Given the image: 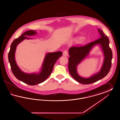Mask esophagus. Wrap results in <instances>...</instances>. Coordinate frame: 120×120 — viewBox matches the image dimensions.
<instances>
[{"instance_id": "esophagus-1", "label": "esophagus", "mask_w": 120, "mask_h": 120, "mask_svg": "<svg viewBox=\"0 0 120 120\" xmlns=\"http://www.w3.org/2000/svg\"><path fill=\"white\" fill-rule=\"evenodd\" d=\"M63 55L64 56L67 57V56L68 55V52L67 51V50H65V51H64V52H63Z\"/></svg>"}]
</instances>
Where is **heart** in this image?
<instances>
[{"mask_svg":"<svg viewBox=\"0 0 120 120\" xmlns=\"http://www.w3.org/2000/svg\"><path fill=\"white\" fill-rule=\"evenodd\" d=\"M80 43H81V41H80Z\"/></svg>","mask_w":120,"mask_h":120,"instance_id":"obj_1","label":"heart"}]
</instances>
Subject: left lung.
<instances>
[{
	"instance_id": "1",
	"label": "left lung",
	"mask_w": 120,
	"mask_h": 120,
	"mask_svg": "<svg viewBox=\"0 0 120 120\" xmlns=\"http://www.w3.org/2000/svg\"><path fill=\"white\" fill-rule=\"evenodd\" d=\"M101 38L85 45L72 46L69 49L68 70L71 76L77 82L84 85L95 82L104 78L109 73L112 66V53L109 46V40L102 30L98 29ZM99 44L101 46L105 55V60L102 68L98 73L90 78L84 79L80 77L76 71V67L88 54L91 48Z\"/></svg>"
}]
</instances>
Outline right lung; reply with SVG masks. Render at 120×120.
Listing matches in <instances>:
<instances>
[{
    "label": "right lung",
    "instance_id": "1",
    "mask_svg": "<svg viewBox=\"0 0 120 120\" xmlns=\"http://www.w3.org/2000/svg\"><path fill=\"white\" fill-rule=\"evenodd\" d=\"M36 34V32L34 30H28L14 40L11 43L10 49L8 54V61L14 75L18 80L30 86H34L45 81L51 74L54 65L57 59L63 54L62 52L60 51L48 53L46 55L41 71L39 74H28L22 71L17 67L15 60V52L16 47L19 43L24 39H30L26 37V35L31 36Z\"/></svg>",
    "mask_w": 120,
    "mask_h": 120
}]
</instances>
